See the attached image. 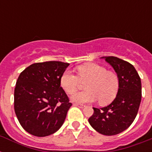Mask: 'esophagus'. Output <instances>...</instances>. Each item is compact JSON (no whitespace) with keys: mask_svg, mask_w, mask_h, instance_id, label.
<instances>
[{"mask_svg":"<svg viewBox=\"0 0 152 152\" xmlns=\"http://www.w3.org/2000/svg\"><path fill=\"white\" fill-rule=\"evenodd\" d=\"M74 106H78V107H80V108H83V107H84V105H83V104H80V103H77V102H75L74 103Z\"/></svg>","mask_w":152,"mask_h":152,"instance_id":"obj_1","label":"esophagus"}]
</instances>
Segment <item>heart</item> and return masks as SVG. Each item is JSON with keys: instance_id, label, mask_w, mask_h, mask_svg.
I'll list each match as a JSON object with an SVG mask.
<instances>
[{"instance_id": "heart-1", "label": "heart", "mask_w": 152, "mask_h": 152, "mask_svg": "<svg viewBox=\"0 0 152 152\" xmlns=\"http://www.w3.org/2000/svg\"><path fill=\"white\" fill-rule=\"evenodd\" d=\"M77 76L70 70H65L60 77V86L64 92L72 95L80 87V82L86 83V91L72 96V100L80 103L99 100L101 105L113 101L118 95L120 80L115 72L107 71L105 67L95 63H88L76 68Z\"/></svg>"}]
</instances>
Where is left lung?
Returning <instances> with one entry per match:
<instances>
[{
  "mask_svg": "<svg viewBox=\"0 0 152 152\" xmlns=\"http://www.w3.org/2000/svg\"><path fill=\"white\" fill-rule=\"evenodd\" d=\"M120 80L115 99L109 106L98 109L88 121L101 134L113 136L125 131L133 122L141 102V80L134 66L117 57H106Z\"/></svg>",
  "mask_w": 152,
  "mask_h": 152,
  "instance_id": "obj_1",
  "label": "left lung"
}]
</instances>
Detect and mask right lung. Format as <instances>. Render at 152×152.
<instances>
[{"instance_id":"right-lung-1","label":"right lung","mask_w":152,"mask_h":152,"mask_svg":"<svg viewBox=\"0 0 152 152\" xmlns=\"http://www.w3.org/2000/svg\"><path fill=\"white\" fill-rule=\"evenodd\" d=\"M69 65L55 61L34 63L18 77L14 110L21 126L30 134L46 137L63 125L72 103L60 86V77Z\"/></svg>"}]
</instances>
